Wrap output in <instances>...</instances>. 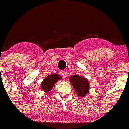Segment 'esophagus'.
I'll return each instance as SVG.
<instances>
[{
  "instance_id": "34e87169",
  "label": "esophagus",
  "mask_w": 129,
  "mask_h": 129,
  "mask_svg": "<svg viewBox=\"0 0 129 129\" xmlns=\"http://www.w3.org/2000/svg\"><path fill=\"white\" fill-rule=\"evenodd\" d=\"M60 74H61V75H62V76L63 77V78H66V75H67L66 71H61Z\"/></svg>"
}]
</instances>
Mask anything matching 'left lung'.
Returning a JSON list of instances; mask_svg holds the SVG:
<instances>
[{
    "label": "left lung",
    "instance_id": "1",
    "mask_svg": "<svg viewBox=\"0 0 129 129\" xmlns=\"http://www.w3.org/2000/svg\"><path fill=\"white\" fill-rule=\"evenodd\" d=\"M69 81L79 97H84L88 93L90 83L87 78L75 74L70 76Z\"/></svg>",
    "mask_w": 129,
    "mask_h": 129
}]
</instances>
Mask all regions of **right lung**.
I'll use <instances>...</instances> for the list:
<instances>
[{
    "label": "right lung",
    "instance_id": "1",
    "mask_svg": "<svg viewBox=\"0 0 129 129\" xmlns=\"http://www.w3.org/2000/svg\"><path fill=\"white\" fill-rule=\"evenodd\" d=\"M62 79V78L58 74H52L46 77L41 84V88L46 93L50 92L58 80Z\"/></svg>",
    "mask_w": 129,
    "mask_h": 129
}]
</instances>
